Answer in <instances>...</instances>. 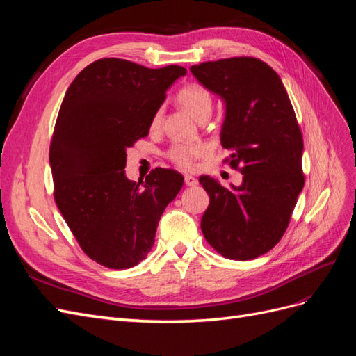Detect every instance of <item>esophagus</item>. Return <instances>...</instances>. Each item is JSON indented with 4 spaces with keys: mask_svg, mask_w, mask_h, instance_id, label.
Segmentation results:
<instances>
[{
    "mask_svg": "<svg viewBox=\"0 0 356 356\" xmlns=\"http://www.w3.org/2000/svg\"><path fill=\"white\" fill-rule=\"evenodd\" d=\"M184 182H186V186H188V187H195L197 184V179L195 177H191V175H186Z\"/></svg>",
    "mask_w": 356,
    "mask_h": 356,
    "instance_id": "esophagus-1",
    "label": "esophagus"
}]
</instances>
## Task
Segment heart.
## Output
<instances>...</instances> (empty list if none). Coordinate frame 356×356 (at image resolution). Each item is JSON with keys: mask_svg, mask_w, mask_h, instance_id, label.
I'll return each instance as SVG.
<instances>
[{"mask_svg": "<svg viewBox=\"0 0 356 356\" xmlns=\"http://www.w3.org/2000/svg\"><path fill=\"white\" fill-rule=\"evenodd\" d=\"M178 101L184 108L195 117H208L212 111L213 98L211 92L200 84H188L178 93ZM161 122V110H157L152 118V127H157ZM208 148L203 144H174L168 149V159L182 169L195 168L196 160L207 154Z\"/></svg>", "mask_w": 356, "mask_h": 356, "instance_id": "1", "label": "heart"}]
</instances>
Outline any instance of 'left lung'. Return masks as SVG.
<instances>
[{"label":"left lung","instance_id":"left-lung-1","mask_svg":"<svg viewBox=\"0 0 356 356\" xmlns=\"http://www.w3.org/2000/svg\"><path fill=\"white\" fill-rule=\"evenodd\" d=\"M225 104L221 145L243 175L239 187L199 178L209 195L202 217L204 239L230 260L270 251L284 236L303 190V136L279 75L255 58H229L190 68Z\"/></svg>","mask_w":356,"mask_h":356}]
</instances>
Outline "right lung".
I'll return each mask as SVG.
<instances>
[{"mask_svg": "<svg viewBox=\"0 0 356 356\" xmlns=\"http://www.w3.org/2000/svg\"><path fill=\"white\" fill-rule=\"evenodd\" d=\"M187 74L105 58L86 67L62 101L50 143L55 202L84 254L108 268L143 261L159 220L184 178L156 168L145 182L126 178V149L148 135L166 90Z\"/></svg>", "mask_w": 356, "mask_h": 356, "instance_id": "1", "label": "right lung"}]
</instances>
